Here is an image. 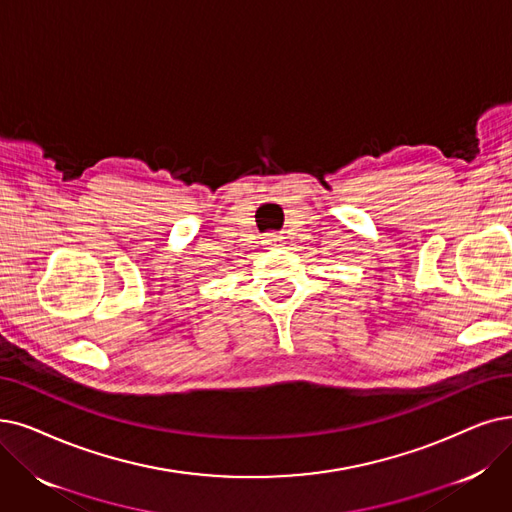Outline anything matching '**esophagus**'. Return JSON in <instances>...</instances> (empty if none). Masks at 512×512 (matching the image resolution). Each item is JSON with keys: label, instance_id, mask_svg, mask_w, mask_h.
I'll use <instances>...</instances> for the list:
<instances>
[{"label": "esophagus", "instance_id": "esophagus-1", "mask_svg": "<svg viewBox=\"0 0 512 512\" xmlns=\"http://www.w3.org/2000/svg\"><path fill=\"white\" fill-rule=\"evenodd\" d=\"M283 237L281 235H277V233H271L269 237H267V241H271V243H275V241H281Z\"/></svg>", "mask_w": 512, "mask_h": 512}]
</instances>
